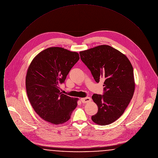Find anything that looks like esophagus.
<instances>
[{"label": "esophagus", "instance_id": "34e87169", "mask_svg": "<svg viewBox=\"0 0 158 158\" xmlns=\"http://www.w3.org/2000/svg\"><path fill=\"white\" fill-rule=\"evenodd\" d=\"M81 101L82 103L86 104V103H88L89 102H90L91 99L90 97H85V98H81Z\"/></svg>", "mask_w": 158, "mask_h": 158}]
</instances>
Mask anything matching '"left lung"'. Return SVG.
I'll list each match as a JSON object with an SVG mask.
<instances>
[{
	"instance_id": "left-lung-1",
	"label": "left lung",
	"mask_w": 158,
	"mask_h": 158,
	"mask_svg": "<svg viewBox=\"0 0 158 158\" xmlns=\"http://www.w3.org/2000/svg\"><path fill=\"white\" fill-rule=\"evenodd\" d=\"M79 54L95 82L104 79L103 95L92 97L98 108L92 120L99 125L110 124L123 115L133 96V66L124 54L110 45H99Z\"/></svg>"
}]
</instances>
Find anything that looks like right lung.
I'll return each mask as SVG.
<instances>
[{
	"label": "right lung",
	"mask_w": 158,
	"mask_h": 158,
	"mask_svg": "<svg viewBox=\"0 0 158 158\" xmlns=\"http://www.w3.org/2000/svg\"><path fill=\"white\" fill-rule=\"evenodd\" d=\"M79 60V55L61 47H50L32 60L26 76V89L34 111L43 120L54 124L70 118L78 98L60 92V84Z\"/></svg>",
	"instance_id": "add662e5"
}]
</instances>
